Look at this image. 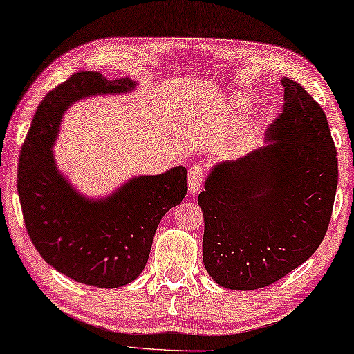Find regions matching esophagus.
Returning <instances> with one entry per match:
<instances>
[{
    "label": "esophagus",
    "instance_id": "1",
    "mask_svg": "<svg viewBox=\"0 0 354 354\" xmlns=\"http://www.w3.org/2000/svg\"><path fill=\"white\" fill-rule=\"evenodd\" d=\"M204 174H205V166L204 165H191L189 171H188V188L191 193H198L202 180H204Z\"/></svg>",
    "mask_w": 354,
    "mask_h": 354
}]
</instances>
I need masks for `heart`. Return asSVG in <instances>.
<instances>
[{
    "instance_id": "obj_1",
    "label": "heart",
    "mask_w": 354,
    "mask_h": 354,
    "mask_svg": "<svg viewBox=\"0 0 354 354\" xmlns=\"http://www.w3.org/2000/svg\"><path fill=\"white\" fill-rule=\"evenodd\" d=\"M246 111V100H243L241 97H234L232 100L225 105V109L223 113L224 122L227 125H234L240 120V114ZM259 129L256 125H246L241 127L239 131H235L234 135H230L223 142V150L227 155H243L252 147V144L256 142Z\"/></svg>"
}]
</instances>
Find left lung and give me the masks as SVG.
Here are the masks:
<instances>
[{
  "label": "left lung",
  "mask_w": 354,
  "mask_h": 354,
  "mask_svg": "<svg viewBox=\"0 0 354 354\" xmlns=\"http://www.w3.org/2000/svg\"><path fill=\"white\" fill-rule=\"evenodd\" d=\"M283 108L266 146L208 174L202 259L230 290L282 279L320 246L333 215L339 167L323 108L303 86L282 78Z\"/></svg>",
  "instance_id": "left-lung-1"
}]
</instances>
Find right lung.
Returning <instances> with one entry per match:
<instances>
[{
  "label": "right lung",
  "instance_id": "right-lung-1",
  "mask_svg": "<svg viewBox=\"0 0 354 354\" xmlns=\"http://www.w3.org/2000/svg\"><path fill=\"white\" fill-rule=\"evenodd\" d=\"M130 78L78 72L40 103L21 146L19 198L28 235L46 263L86 286L115 288L142 273L156 227L187 194V167L139 176L105 199H88L57 171L51 152L66 109L80 98L125 94Z\"/></svg>",
  "mask_w": 354,
  "mask_h": 354
}]
</instances>
